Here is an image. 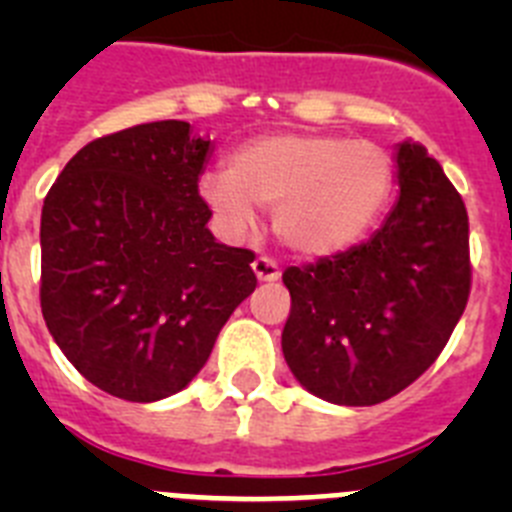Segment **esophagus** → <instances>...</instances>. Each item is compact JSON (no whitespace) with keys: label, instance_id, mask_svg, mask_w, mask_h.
I'll return each mask as SVG.
<instances>
[{"label":"esophagus","instance_id":"34e87169","mask_svg":"<svg viewBox=\"0 0 512 512\" xmlns=\"http://www.w3.org/2000/svg\"><path fill=\"white\" fill-rule=\"evenodd\" d=\"M253 274L259 277V282H277L282 277V269L271 256H256L253 261Z\"/></svg>","mask_w":512,"mask_h":512}]
</instances>
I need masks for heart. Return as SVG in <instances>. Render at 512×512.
<instances>
[{"label": "heart", "mask_w": 512, "mask_h": 512, "mask_svg": "<svg viewBox=\"0 0 512 512\" xmlns=\"http://www.w3.org/2000/svg\"><path fill=\"white\" fill-rule=\"evenodd\" d=\"M392 189L395 164L382 146L323 133L261 135L230 156L228 171L200 179L202 200L235 233L251 230L256 205L266 207L279 241L307 259L359 243Z\"/></svg>", "instance_id": "obj_1"}]
</instances>
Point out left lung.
I'll return each instance as SVG.
<instances>
[{"mask_svg":"<svg viewBox=\"0 0 512 512\" xmlns=\"http://www.w3.org/2000/svg\"><path fill=\"white\" fill-rule=\"evenodd\" d=\"M400 200L359 246L282 274L292 310L282 351L297 382L336 405H377L449 343L472 289L469 217L441 164L397 148Z\"/></svg>","mask_w":512,"mask_h":512,"instance_id":"1","label":"left lung"}]
</instances>
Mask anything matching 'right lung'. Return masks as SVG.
<instances>
[{"instance_id": "obj_1", "label": "right lung", "mask_w": 512, "mask_h": 512, "mask_svg": "<svg viewBox=\"0 0 512 512\" xmlns=\"http://www.w3.org/2000/svg\"><path fill=\"white\" fill-rule=\"evenodd\" d=\"M207 153L189 122H146L87 143L45 194V325L81 377L120 400L184 390L256 289V253L207 230Z\"/></svg>"}]
</instances>
